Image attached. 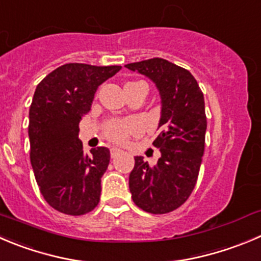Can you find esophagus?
<instances>
[{
	"instance_id": "esophagus-1",
	"label": "esophagus",
	"mask_w": 261,
	"mask_h": 261,
	"mask_svg": "<svg viewBox=\"0 0 261 261\" xmlns=\"http://www.w3.org/2000/svg\"><path fill=\"white\" fill-rule=\"evenodd\" d=\"M121 153V150H119V148H116V147H113L110 150V155H111V158H116V156L118 155H120Z\"/></svg>"
}]
</instances>
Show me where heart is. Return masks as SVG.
<instances>
[{"label": "heart", "instance_id": "heart-1", "mask_svg": "<svg viewBox=\"0 0 261 261\" xmlns=\"http://www.w3.org/2000/svg\"><path fill=\"white\" fill-rule=\"evenodd\" d=\"M135 84V83H126ZM136 124L129 120H110L105 126V137L113 142H124L128 135L133 130Z\"/></svg>", "mask_w": 261, "mask_h": 261}]
</instances>
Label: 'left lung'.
<instances>
[{"label":"left lung","instance_id":"left-lung-1","mask_svg":"<svg viewBox=\"0 0 261 261\" xmlns=\"http://www.w3.org/2000/svg\"><path fill=\"white\" fill-rule=\"evenodd\" d=\"M156 84L161 97L160 135L152 145L160 148L155 166L135 158L129 174L133 202L151 214H166L187 201L197 182L205 150V101L197 81L185 68L153 58L126 64Z\"/></svg>","mask_w":261,"mask_h":261}]
</instances>
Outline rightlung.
Here are the masks:
<instances>
[{
	"label": "right lung",
	"instance_id": "obj_1",
	"mask_svg": "<svg viewBox=\"0 0 261 261\" xmlns=\"http://www.w3.org/2000/svg\"><path fill=\"white\" fill-rule=\"evenodd\" d=\"M120 69L65 64L44 76L34 92L28 126L32 168L44 200L64 214H87L100 202L110 151L97 147L84 155L79 121L91 110L98 86Z\"/></svg>",
	"mask_w": 261,
	"mask_h": 261
}]
</instances>
